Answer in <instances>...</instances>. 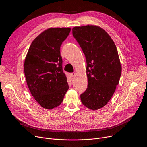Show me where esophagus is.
Segmentation results:
<instances>
[{"mask_svg":"<svg viewBox=\"0 0 147 147\" xmlns=\"http://www.w3.org/2000/svg\"><path fill=\"white\" fill-rule=\"evenodd\" d=\"M76 73H71V76L73 78V77H74L75 76H76Z\"/></svg>","mask_w":147,"mask_h":147,"instance_id":"34e87169","label":"esophagus"}]
</instances>
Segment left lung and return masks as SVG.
Masks as SVG:
<instances>
[{"instance_id": "left-lung-1", "label": "left lung", "mask_w": 147, "mask_h": 147, "mask_svg": "<svg viewBox=\"0 0 147 147\" xmlns=\"http://www.w3.org/2000/svg\"><path fill=\"white\" fill-rule=\"evenodd\" d=\"M72 31L87 61L88 87L81 100L96 111L106 105L119 84L121 66L118 52L111 37L98 26L75 27Z\"/></svg>"}]
</instances>
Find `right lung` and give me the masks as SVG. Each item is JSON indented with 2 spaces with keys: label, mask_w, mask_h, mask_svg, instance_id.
I'll return each instance as SVG.
<instances>
[{
  "label": "right lung",
  "mask_w": 147,
  "mask_h": 147,
  "mask_svg": "<svg viewBox=\"0 0 147 147\" xmlns=\"http://www.w3.org/2000/svg\"><path fill=\"white\" fill-rule=\"evenodd\" d=\"M70 31V28L44 31L32 41L25 59L24 71L28 87L35 100L45 109L60 105L69 90L60 48Z\"/></svg>",
  "instance_id": "obj_1"
}]
</instances>
